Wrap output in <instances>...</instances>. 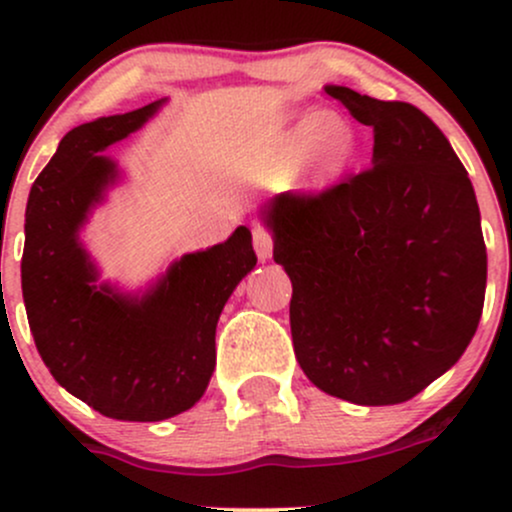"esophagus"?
<instances>
[{
  "label": "esophagus",
  "mask_w": 512,
  "mask_h": 512,
  "mask_svg": "<svg viewBox=\"0 0 512 512\" xmlns=\"http://www.w3.org/2000/svg\"><path fill=\"white\" fill-rule=\"evenodd\" d=\"M252 245H255V252L260 260H269L274 250V233L264 223H255L252 226Z\"/></svg>",
  "instance_id": "34e87169"
}]
</instances>
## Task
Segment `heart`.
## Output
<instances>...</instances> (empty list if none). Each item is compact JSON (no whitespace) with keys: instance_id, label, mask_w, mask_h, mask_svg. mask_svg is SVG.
Returning <instances> with one entry per match:
<instances>
[{"instance_id":"b5f03b06","label":"heart","mask_w":512,"mask_h":512,"mask_svg":"<svg viewBox=\"0 0 512 512\" xmlns=\"http://www.w3.org/2000/svg\"><path fill=\"white\" fill-rule=\"evenodd\" d=\"M315 146V158L320 170H334L344 163L346 137L330 122H305L289 142V156L301 158Z\"/></svg>"}]
</instances>
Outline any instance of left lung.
Returning a JSON list of instances; mask_svg holds the SVG:
<instances>
[{
    "label": "left lung",
    "instance_id": "obj_1",
    "mask_svg": "<svg viewBox=\"0 0 512 512\" xmlns=\"http://www.w3.org/2000/svg\"><path fill=\"white\" fill-rule=\"evenodd\" d=\"M327 93L373 127V166L262 211L291 276V337L303 373L366 407L419 395L479 327L486 245L472 180L416 105L344 86Z\"/></svg>",
    "mask_w": 512,
    "mask_h": 512
}]
</instances>
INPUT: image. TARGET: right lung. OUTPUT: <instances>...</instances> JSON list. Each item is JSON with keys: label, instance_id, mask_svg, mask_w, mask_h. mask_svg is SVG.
Wrapping results in <instances>:
<instances>
[{"label": "right lung", "instance_id": "1", "mask_svg": "<svg viewBox=\"0 0 512 512\" xmlns=\"http://www.w3.org/2000/svg\"><path fill=\"white\" fill-rule=\"evenodd\" d=\"M156 108L64 134L26 207L21 289L38 354L64 390L120 421L170 419L204 395L216 366V322L257 264L250 231L240 226L226 243L175 262L144 298L96 286L79 228L115 178L98 151L142 127Z\"/></svg>", "mask_w": 512, "mask_h": 512}]
</instances>
